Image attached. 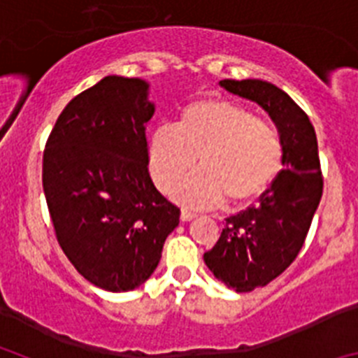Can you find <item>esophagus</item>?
<instances>
[{"label": "esophagus", "instance_id": "34e87169", "mask_svg": "<svg viewBox=\"0 0 358 358\" xmlns=\"http://www.w3.org/2000/svg\"><path fill=\"white\" fill-rule=\"evenodd\" d=\"M195 213L189 210H181V220L182 222H189V220H194Z\"/></svg>", "mask_w": 358, "mask_h": 358}]
</instances>
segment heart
<instances>
[{
	"label": "heart",
	"mask_w": 358,
	"mask_h": 358,
	"mask_svg": "<svg viewBox=\"0 0 358 358\" xmlns=\"http://www.w3.org/2000/svg\"><path fill=\"white\" fill-rule=\"evenodd\" d=\"M201 169L176 186L189 206H213L227 197L242 204L260 197L281 164L276 129L229 100H197L182 107L173 127L148 136V170L161 189H170L195 164Z\"/></svg>",
	"instance_id": "obj_1"
}]
</instances>
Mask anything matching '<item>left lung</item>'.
Here are the masks:
<instances>
[{
  "mask_svg": "<svg viewBox=\"0 0 358 358\" xmlns=\"http://www.w3.org/2000/svg\"><path fill=\"white\" fill-rule=\"evenodd\" d=\"M220 87L256 102L271 116L281 141V164L258 204L226 218L204 262L235 292H251L280 276L301 251L322 195L317 138L305 110L271 82L220 80Z\"/></svg>",
  "mask_w": 358,
  "mask_h": 358,
  "instance_id": "1",
  "label": "left lung"
}]
</instances>
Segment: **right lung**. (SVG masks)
I'll use <instances>...</instances> for the list:
<instances>
[{"mask_svg":"<svg viewBox=\"0 0 358 358\" xmlns=\"http://www.w3.org/2000/svg\"><path fill=\"white\" fill-rule=\"evenodd\" d=\"M148 91L143 78L103 77L66 106L43 157L57 240L78 273L109 292L152 276L181 213L148 173Z\"/></svg>","mask_w":358,"mask_h":358,"instance_id":"obj_1","label":"right lung"}]
</instances>
